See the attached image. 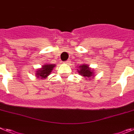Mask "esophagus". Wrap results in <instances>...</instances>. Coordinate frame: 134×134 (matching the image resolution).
<instances>
[{"mask_svg": "<svg viewBox=\"0 0 134 134\" xmlns=\"http://www.w3.org/2000/svg\"><path fill=\"white\" fill-rule=\"evenodd\" d=\"M70 60H67L66 62H65V63H66V64H68V63H70Z\"/></svg>", "mask_w": 134, "mask_h": 134, "instance_id": "esophagus-1", "label": "esophagus"}]
</instances>
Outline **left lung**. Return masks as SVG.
Wrapping results in <instances>:
<instances>
[{
	"mask_svg": "<svg viewBox=\"0 0 134 134\" xmlns=\"http://www.w3.org/2000/svg\"><path fill=\"white\" fill-rule=\"evenodd\" d=\"M77 71L80 74V75L83 76L86 80H91V78H94V70L91 68H90L89 66L87 64H83L79 66Z\"/></svg>",
	"mask_w": 134,
	"mask_h": 134,
	"instance_id": "obj_1",
	"label": "left lung"
}]
</instances>
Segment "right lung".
Returning a JSON list of instances; mask_svg holds the SVG:
<instances>
[{
    "label": "right lung",
    "instance_id": "right-lung-1",
    "mask_svg": "<svg viewBox=\"0 0 134 134\" xmlns=\"http://www.w3.org/2000/svg\"><path fill=\"white\" fill-rule=\"evenodd\" d=\"M55 66V64H47L43 65L41 68L37 70L36 73H35L37 79H47L48 76L52 73V71L54 70Z\"/></svg>",
    "mask_w": 134,
    "mask_h": 134
}]
</instances>
